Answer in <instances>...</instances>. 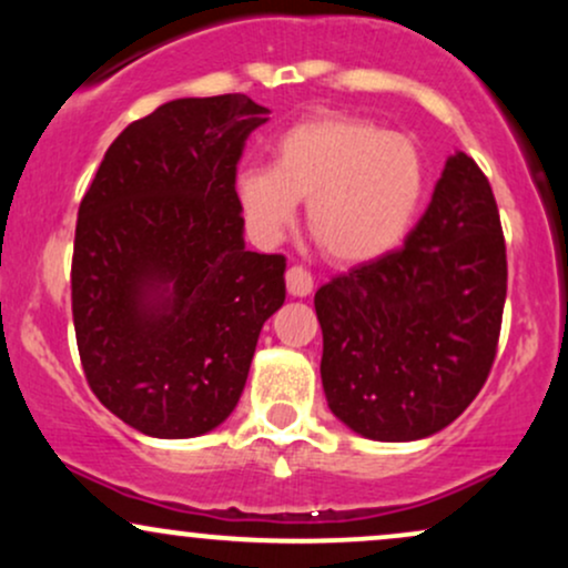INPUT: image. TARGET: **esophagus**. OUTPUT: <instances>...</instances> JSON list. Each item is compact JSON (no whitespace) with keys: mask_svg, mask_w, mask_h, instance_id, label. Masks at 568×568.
I'll use <instances>...</instances> for the list:
<instances>
[{"mask_svg":"<svg viewBox=\"0 0 568 568\" xmlns=\"http://www.w3.org/2000/svg\"><path fill=\"white\" fill-rule=\"evenodd\" d=\"M285 285H288V293L293 298H304L312 293L315 280H312V275L304 270V266H291V270L285 272Z\"/></svg>","mask_w":568,"mask_h":568,"instance_id":"esophagus-1","label":"esophagus"}]
</instances>
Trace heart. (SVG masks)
<instances>
[{"mask_svg":"<svg viewBox=\"0 0 568 568\" xmlns=\"http://www.w3.org/2000/svg\"><path fill=\"white\" fill-rule=\"evenodd\" d=\"M427 189L414 139L355 114L317 112L285 128L275 165L247 162L234 197L258 245H277L306 200L310 230L336 264L357 266L403 243Z\"/></svg>","mask_w":568,"mask_h":568,"instance_id":"heart-1","label":"heart"}]
</instances>
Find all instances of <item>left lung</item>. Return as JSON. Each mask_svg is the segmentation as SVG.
Here are the masks:
<instances>
[{"mask_svg":"<svg viewBox=\"0 0 568 568\" xmlns=\"http://www.w3.org/2000/svg\"><path fill=\"white\" fill-rule=\"evenodd\" d=\"M505 296L497 200L475 160L456 152L400 251L315 293L328 408L368 440L440 433L484 387Z\"/></svg>","mask_w":568,"mask_h":568,"instance_id":"obj_1","label":"left lung"}]
</instances>
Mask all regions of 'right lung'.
<instances>
[{"label": "right lung", "instance_id": "1", "mask_svg": "<svg viewBox=\"0 0 568 568\" xmlns=\"http://www.w3.org/2000/svg\"><path fill=\"white\" fill-rule=\"evenodd\" d=\"M270 109L175 98L116 135L80 202L71 312L90 389L143 435L197 438L237 406L285 258L245 247L234 175Z\"/></svg>", "mask_w": 568, "mask_h": 568}]
</instances>
